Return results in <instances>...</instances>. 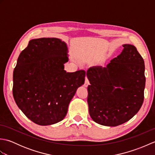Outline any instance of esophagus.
<instances>
[{
    "instance_id": "esophagus-1",
    "label": "esophagus",
    "mask_w": 155,
    "mask_h": 155,
    "mask_svg": "<svg viewBox=\"0 0 155 155\" xmlns=\"http://www.w3.org/2000/svg\"><path fill=\"white\" fill-rule=\"evenodd\" d=\"M88 84H89V81H88V79L87 78V77H86V78H85V81H84V86L87 87Z\"/></svg>"
}]
</instances>
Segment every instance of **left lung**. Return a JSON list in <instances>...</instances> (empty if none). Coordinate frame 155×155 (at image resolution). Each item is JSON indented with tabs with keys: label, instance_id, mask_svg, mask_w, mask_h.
Wrapping results in <instances>:
<instances>
[{
	"label": "left lung",
	"instance_id": "8db88e82",
	"mask_svg": "<svg viewBox=\"0 0 155 155\" xmlns=\"http://www.w3.org/2000/svg\"><path fill=\"white\" fill-rule=\"evenodd\" d=\"M124 49L106 67H93L87 72V102L90 116L104 126L126 123L142 106L145 87L144 62L132 45Z\"/></svg>",
	"mask_w": 155,
	"mask_h": 155
}]
</instances>
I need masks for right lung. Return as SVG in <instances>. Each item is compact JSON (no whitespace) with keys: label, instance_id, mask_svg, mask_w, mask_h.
<instances>
[{"label":"right lung","instance_id":"right-lung-1","mask_svg":"<svg viewBox=\"0 0 155 155\" xmlns=\"http://www.w3.org/2000/svg\"><path fill=\"white\" fill-rule=\"evenodd\" d=\"M68 48L57 38L32 39L20 54L13 72V97L26 117L39 125L63 120L84 70L67 72Z\"/></svg>","mask_w":155,"mask_h":155}]
</instances>
